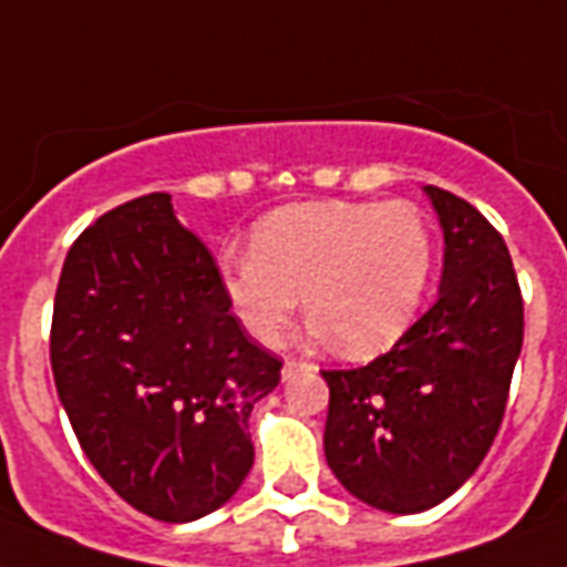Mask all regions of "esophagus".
Here are the masks:
<instances>
[{"instance_id": "obj_1", "label": "esophagus", "mask_w": 567, "mask_h": 567, "mask_svg": "<svg viewBox=\"0 0 567 567\" xmlns=\"http://www.w3.org/2000/svg\"><path fill=\"white\" fill-rule=\"evenodd\" d=\"M307 363L305 361H296V358H289V361H284V379H289V375H292V372H298V370H305Z\"/></svg>"}]
</instances>
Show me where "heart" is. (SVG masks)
Returning a JSON list of instances; mask_svg holds the SVG:
<instances>
[{"mask_svg":"<svg viewBox=\"0 0 567 567\" xmlns=\"http://www.w3.org/2000/svg\"><path fill=\"white\" fill-rule=\"evenodd\" d=\"M224 296L262 346L280 343L305 292L310 331L370 354L411 328L434 275V236L408 200H322L254 224L251 251L218 260Z\"/></svg>","mask_w":567,"mask_h":567,"instance_id":"obj_1","label":"heart"}]
</instances>
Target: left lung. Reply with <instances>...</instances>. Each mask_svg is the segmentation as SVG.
Listing matches in <instances>:
<instances>
[{
	"label": "left lung",
	"instance_id": "8db88e82",
	"mask_svg": "<svg viewBox=\"0 0 567 567\" xmlns=\"http://www.w3.org/2000/svg\"><path fill=\"white\" fill-rule=\"evenodd\" d=\"M425 195L446 243L441 296L390 352L322 370L328 467L349 494L393 515L437 506L476 473L524 346V296L499 230L446 188Z\"/></svg>",
	"mask_w": 567,
	"mask_h": 567
}]
</instances>
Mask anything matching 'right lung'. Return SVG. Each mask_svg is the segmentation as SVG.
Listing matches in <instances>:
<instances>
[{
	"instance_id": "obj_1",
	"label": "right lung",
	"mask_w": 567,
	"mask_h": 567,
	"mask_svg": "<svg viewBox=\"0 0 567 567\" xmlns=\"http://www.w3.org/2000/svg\"><path fill=\"white\" fill-rule=\"evenodd\" d=\"M50 361L87 462L165 524L234 497L254 464L251 408L284 367L245 337L213 251L165 192L109 209L70 245Z\"/></svg>"
}]
</instances>
